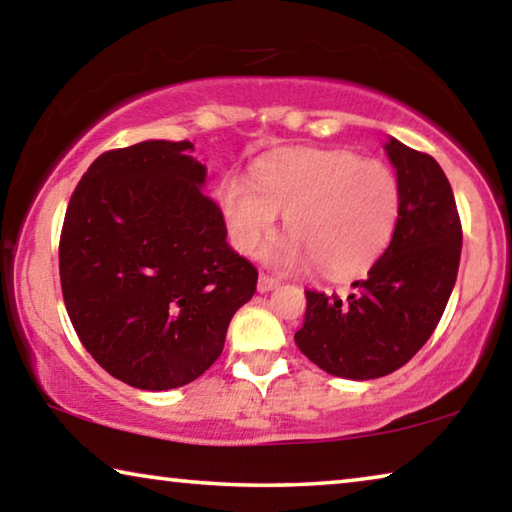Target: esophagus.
Returning a JSON list of instances; mask_svg holds the SVG:
<instances>
[{
	"instance_id": "1",
	"label": "esophagus",
	"mask_w": 512,
	"mask_h": 512,
	"mask_svg": "<svg viewBox=\"0 0 512 512\" xmlns=\"http://www.w3.org/2000/svg\"><path fill=\"white\" fill-rule=\"evenodd\" d=\"M277 287H280V280H277V277H271V275H266V273L259 275V282H257L259 293L273 291V289H277Z\"/></svg>"
}]
</instances>
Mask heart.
I'll return each mask as SVG.
<instances>
[{
  "label": "heart",
  "instance_id": "heart-1",
  "mask_svg": "<svg viewBox=\"0 0 512 512\" xmlns=\"http://www.w3.org/2000/svg\"><path fill=\"white\" fill-rule=\"evenodd\" d=\"M223 221L237 250L255 255L287 216L289 237L268 253L284 271L318 264L334 277L357 275L391 241L400 216V183L379 160L345 149H300L259 164L253 183L219 185Z\"/></svg>",
  "mask_w": 512,
  "mask_h": 512
}]
</instances>
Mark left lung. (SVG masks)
Listing matches in <instances>:
<instances>
[{"mask_svg": "<svg viewBox=\"0 0 512 512\" xmlns=\"http://www.w3.org/2000/svg\"><path fill=\"white\" fill-rule=\"evenodd\" d=\"M386 153L402 196L391 246L345 300L305 291V323L293 336L334 377L377 379L411 361L443 316L461 262V216L445 171L393 137Z\"/></svg>", "mask_w": 512, "mask_h": 512, "instance_id": "obj_1", "label": "left lung"}]
</instances>
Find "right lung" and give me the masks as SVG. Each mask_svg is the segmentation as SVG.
Segmentation results:
<instances>
[{
  "label": "right lung",
  "instance_id": "right-lung-1",
  "mask_svg": "<svg viewBox=\"0 0 512 512\" xmlns=\"http://www.w3.org/2000/svg\"><path fill=\"white\" fill-rule=\"evenodd\" d=\"M192 151L187 140H149L101 153L60 232V287L83 348L142 391L201 377L257 289Z\"/></svg>",
  "mask_w": 512,
  "mask_h": 512
}]
</instances>
